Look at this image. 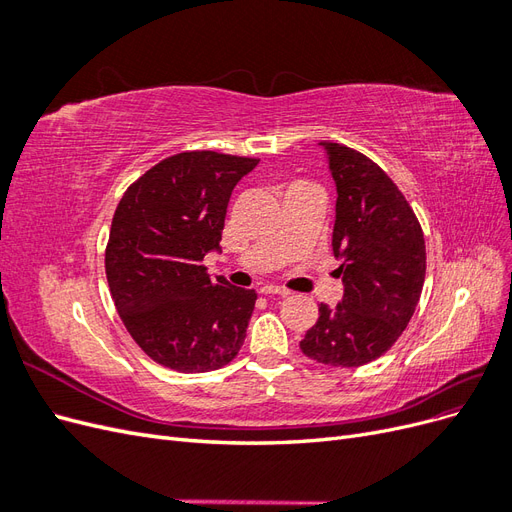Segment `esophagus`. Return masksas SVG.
Returning a JSON list of instances; mask_svg holds the SVG:
<instances>
[{"instance_id": "1", "label": "esophagus", "mask_w": 512, "mask_h": 512, "mask_svg": "<svg viewBox=\"0 0 512 512\" xmlns=\"http://www.w3.org/2000/svg\"><path fill=\"white\" fill-rule=\"evenodd\" d=\"M260 292L262 294H275V297H288V294H290V290L280 288V286H262Z\"/></svg>"}]
</instances>
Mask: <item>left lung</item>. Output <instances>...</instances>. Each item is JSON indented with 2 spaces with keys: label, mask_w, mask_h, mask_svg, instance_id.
Here are the masks:
<instances>
[{
  "label": "left lung",
  "mask_w": 512,
  "mask_h": 512,
  "mask_svg": "<svg viewBox=\"0 0 512 512\" xmlns=\"http://www.w3.org/2000/svg\"><path fill=\"white\" fill-rule=\"evenodd\" d=\"M320 145L337 190L331 245L342 262L335 273L344 297L335 307L320 303L299 346L316 363L361 367L408 327L425 282V239L408 200L376 162L346 145Z\"/></svg>",
  "instance_id": "8db88e82"
}]
</instances>
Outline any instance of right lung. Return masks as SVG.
Returning <instances> with one entry per match:
<instances>
[{
  "mask_svg": "<svg viewBox=\"0 0 512 512\" xmlns=\"http://www.w3.org/2000/svg\"><path fill=\"white\" fill-rule=\"evenodd\" d=\"M258 160L185 151L149 168L119 200L106 245V280L134 342L183 371L218 369L243 346L258 294L207 273L220 252L228 200Z\"/></svg>",
  "mask_w": 512,
  "mask_h": 512,
  "instance_id": "obj_1",
  "label": "right lung"
}]
</instances>
